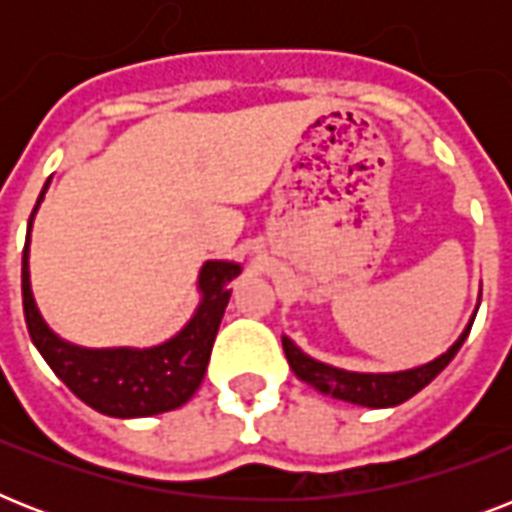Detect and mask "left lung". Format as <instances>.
Instances as JSON below:
<instances>
[{
    "mask_svg": "<svg viewBox=\"0 0 512 512\" xmlns=\"http://www.w3.org/2000/svg\"><path fill=\"white\" fill-rule=\"evenodd\" d=\"M476 313L470 316L468 327L462 329V335L454 340V345L446 353H441L428 364L401 369V372H348V369H340V366L316 361L305 350L297 348L287 335L281 337V345H284V353H287V361L292 366V372L297 374V380L308 382L311 388H316L324 396L340 398V401H348V404L388 409V406L404 404L406 398L420 393L430 380H436L438 374L444 372L446 364L457 356V350L462 348V342L468 337Z\"/></svg>",
    "mask_w": 512,
    "mask_h": 512,
    "instance_id": "left-lung-1",
    "label": "left lung"
}]
</instances>
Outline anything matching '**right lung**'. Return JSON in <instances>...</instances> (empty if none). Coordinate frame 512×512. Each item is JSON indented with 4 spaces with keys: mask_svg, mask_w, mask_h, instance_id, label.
Returning a JSON list of instances; mask_svg holds the SVG:
<instances>
[{
    "mask_svg": "<svg viewBox=\"0 0 512 512\" xmlns=\"http://www.w3.org/2000/svg\"><path fill=\"white\" fill-rule=\"evenodd\" d=\"M44 183L36 207L28 217L26 249H23V313L31 342L50 369L66 382L68 390L95 412L108 417H151V414L172 412L183 406L199 390L207 372L209 353L215 345L217 329L223 321L225 305L231 300V284L241 273V265L233 260H207L199 271V305L180 332L170 340L151 348H84L63 340L47 327L36 308L31 292V271H28V244L31 225L39 204H42Z\"/></svg>",
    "mask_w": 512,
    "mask_h": 512,
    "instance_id": "add662e5",
    "label": "right lung"
}]
</instances>
